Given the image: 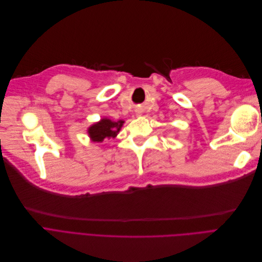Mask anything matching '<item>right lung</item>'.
<instances>
[{"instance_id":"obj_1","label":"right lung","mask_w":262,"mask_h":262,"mask_svg":"<svg viewBox=\"0 0 262 262\" xmlns=\"http://www.w3.org/2000/svg\"><path fill=\"white\" fill-rule=\"evenodd\" d=\"M123 120L112 121L111 119L103 118L99 122L93 124L89 129V134L93 142L101 143L107 138H115L122 127Z\"/></svg>"}]
</instances>
